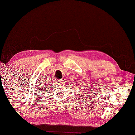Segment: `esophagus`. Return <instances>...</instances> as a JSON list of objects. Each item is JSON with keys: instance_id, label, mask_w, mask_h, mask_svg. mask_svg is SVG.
Returning <instances> with one entry per match:
<instances>
[{"instance_id": "1", "label": "esophagus", "mask_w": 135, "mask_h": 135, "mask_svg": "<svg viewBox=\"0 0 135 135\" xmlns=\"http://www.w3.org/2000/svg\"><path fill=\"white\" fill-rule=\"evenodd\" d=\"M62 79H58L57 80V82H59V83H62Z\"/></svg>"}]
</instances>
